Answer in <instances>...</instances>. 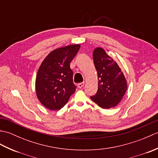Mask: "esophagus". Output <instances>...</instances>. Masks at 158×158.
I'll use <instances>...</instances> for the list:
<instances>
[{
    "label": "esophagus",
    "mask_w": 158,
    "mask_h": 158,
    "mask_svg": "<svg viewBox=\"0 0 158 158\" xmlns=\"http://www.w3.org/2000/svg\"><path fill=\"white\" fill-rule=\"evenodd\" d=\"M84 84H85V83L84 82H81V83H78V85H77V86H78V88H82L83 87V85H84Z\"/></svg>",
    "instance_id": "obj_1"
}]
</instances>
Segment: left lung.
Masks as SVG:
<instances>
[{
  "instance_id": "1",
  "label": "left lung",
  "mask_w": 158,
  "mask_h": 158,
  "mask_svg": "<svg viewBox=\"0 0 158 158\" xmlns=\"http://www.w3.org/2000/svg\"><path fill=\"white\" fill-rule=\"evenodd\" d=\"M93 60L98 77V88L94 102L102 109H110L118 105L127 90V82L117 62L106 54L102 48L93 52Z\"/></svg>"
}]
</instances>
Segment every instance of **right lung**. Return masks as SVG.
<instances>
[{
    "mask_svg": "<svg viewBox=\"0 0 158 158\" xmlns=\"http://www.w3.org/2000/svg\"><path fill=\"white\" fill-rule=\"evenodd\" d=\"M70 45L49 53L40 66L36 77V96L43 106L52 110L61 109L75 92L70 63L80 49Z\"/></svg>",
    "mask_w": 158,
    "mask_h": 158,
    "instance_id": "1",
    "label": "right lung"
}]
</instances>
